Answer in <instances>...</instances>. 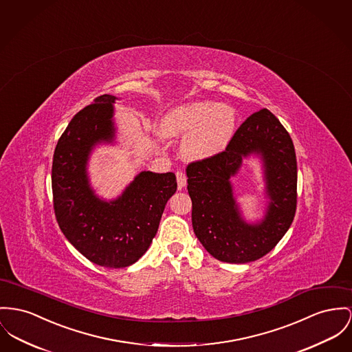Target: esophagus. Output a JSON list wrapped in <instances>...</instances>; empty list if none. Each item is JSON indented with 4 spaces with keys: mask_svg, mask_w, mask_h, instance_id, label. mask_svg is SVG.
I'll return each instance as SVG.
<instances>
[{
    "mask_svg": "<svg viewBox=\"0 0 352 352\" xmlns=\"http://www.w3.org/2000/svg\"><path fill=\"white\" fill-rule=\"evenodd\" d=\"M176 179H177V186H179L180 189L186 187V184H187V175L183 170H177L176 172Z\"/></svg>",
    "mask_w": 352,
    "mask_h": 352,
    "instance_id": "obj_1",
    "label": "esophagus"
}]
</instances>
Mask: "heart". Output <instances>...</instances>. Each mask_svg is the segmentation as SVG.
I'll use <instances>...</instances> for the list:
<instances>
[{
    "mask_svg": "<svg viewBox=\"0 0 352 352\" xmlns=\"http://www.w3.org/2000/svg\"><path fill=\"white\" fill-rule=\"evenodd\" d=\"M237 126V116L230 105L196 101L166 113L162 129L168 136H186L183 151L193 160H206L227 149Z\"/></svg>",
    "mask_w": 352,
    "mask_h": 352,
    "instance_id": "heart-1",
    "label": "heart"
}]
</instances>
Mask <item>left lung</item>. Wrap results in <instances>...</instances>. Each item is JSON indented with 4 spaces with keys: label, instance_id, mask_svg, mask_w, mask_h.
<instances>
[{
    "label": "left lung",
    "instance_id": "obj_1",
    "mask_svg": "<svg viewBox=\"0 0 352 352\" xmlns=\"http://www.w3.org/2000/svg\"><path fill=\"white\" fill-rule=\"evenodd\" d=\"M263 156L272 203L265 220L244 223L234 204L231 175L243 155ZM188 193L196 237L212 256L226 263H248L267 255L294 221L298 203V165L289 133L268 109H260L236 129L217 156L187 165Z\"/></svg>",
    "mask_w": 352,
    "mask_h": 352
}]
</instances>
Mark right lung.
Masks as SVG:
<instances>
[{
	"label": "right lung",
	"mask_w": 352,
	"mask_h": 352,
	"mask_svg": "<svg viewBox=\"0 0 352 352\" xmlns=\"http://www.w3.org/2000/svg\"><path fill=\"white\" fill-rule=\"evenodd\" d=\"M115 100L98 96L72 118L54 149L52 190L56 220L72 245L97 265L124 268L149 248L177 183L172 172H141L118 200L94 196L85 165L96 142L113 138Z\"/></svg>",
	"instance_id": "obj_1"
}]
</instances>
